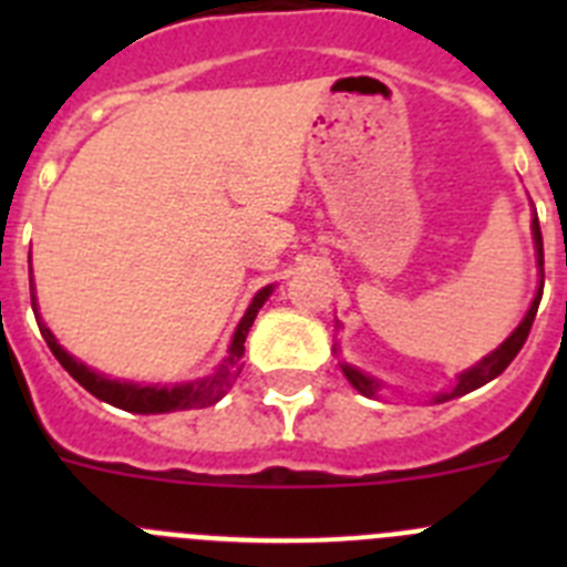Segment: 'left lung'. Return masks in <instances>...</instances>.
I'll return each mask as SVG.
<instances>
[{
    "label": "left lung",
    "instance_id": "left-lung-1",
    "mask_svg": "<svg viewBox=\"0 0 567 567\" xmlns=\"http://www.w3.org/2000/svg\"><path fill=\"white\" fill-rule=\"evenodd\" d=\"M530 229H534V247H537V267H539V275L545 278V260H543V233H539V221L537 215H534V224H530ZM539 300H543V280H539V292L537 298H534V303H530V309L525 312L523 323H519L514 332H511V338L505 340V343H499L497 349L491 354H485L483 360H480L477 365H471V369H465L463 374L457 378V385H454L452 392L445 394H434V403H445V400H454V398H463V394L474 392V389H480V385H485L488 380H494L497 374H503L505 369H508V363L519 354V349H523V343L528 340V332H530V323H534V318H537V309H539ZM340 369H343L346 380L358 389L360 394H365V398H374L380 389V383L374 378H369V374H363L360 369H354V365L349 363H340Z\"/></svg>",
    "mask_w": 567,
    "mask_h": 567
}]
</instances>
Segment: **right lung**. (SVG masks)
I'll list each match as a JSON object with an SVG mask.
<instances>
[{
  "label": "right lung",
  "mask_w": 567,
  "mask_h": 567,
  "mask_svg": "<svg viewBox=\"0 0 567 567\" xmlns=\"http://www.w3.org/2000/svg\"><path fill=\"white\" fill-rule=\"evenodd\" d=\"M272 295V287H264L252 298L249 309L240 318L238 329L233 334V343H229V352L224 358V363L215 369L209 378L193 380V383H178V385H142V383H127V380H110L104 374L93 372L84 363H79L76 358H70L62 346L56 343L53 332L42 323V318H37L39 332H42L44 343L50 346V352L59 363L64 365V372L70 378L82 383L93 398L104 400V403L115 405V409H124V412L133 414H164V412H182V409H204V405H213L227 394V389L233 385V380L238 378L240 372V358H244V340H247L249 327L255 323V315L264 307V300ZM30 303H33V312L37 309V292H33V278H30Z\"/></svg>",
  "instance_id": "obj_1"
}]
</instances>
